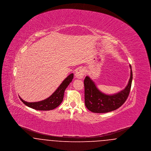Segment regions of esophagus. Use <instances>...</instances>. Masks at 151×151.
I'll list each match as a JSON object with an SVG mask.
<instances>
[{
  "instance_id": "esophagus-1",
  "label": "esophagus",
  "mask_w": 151,
  "mask_h": 151,
  "mask_svg": "<svg viewBox=\"0 0 151 151\" xmlns=\"http://www.w3.org/2000/svg\"><path fill=\"white\" fill-rule=\"evenodd\" d=\"M85 75L84 70L83 68H79L75 72V76L78 79H82Z\"/></svg>"
}]
</instances>
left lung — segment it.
Segmentation results:
<instances>
[{"label": "left lung", "mask_w": 151, "mask_h": 151, "mask_svg": "<svg viewBox=\"0 0 151 151\" xmlns=\"http://www.w3.org/2000/svg\"><path fill=\"white\" fill-rule=\"evenodd\" d=\"M130 78L127 85L116 93L106 94L100 91L89 76L84 79L85 105L86 108L96 113H105L121 107L129 95L132 80V71L129 65Z\"/></svg>", "instance_id": "left-lung-1"}]
</instances>
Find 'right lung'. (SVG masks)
I'll use <instances>...</instances> for the list:
<instances>
[{"label":"right lung","mask_w":151,"mask_h":151,"mask_svg":"<svg viewBox=\"0 0 151 151\" xmlns=\"http://www.w3.org/2000/svg\"><path fill=\"white\" fill-rule=\"evenodd\" d=\"M73 78V73L70 74L63 81L61 84L58 86L56 91L51 95L48 98L43 100L29 102L23 100L19 96V98L22 102L27 106L37 110H51L58 107L62 102L65 90L66 88L72 81Z\"/></svg>","instance_id":"1"}]
</instances>
